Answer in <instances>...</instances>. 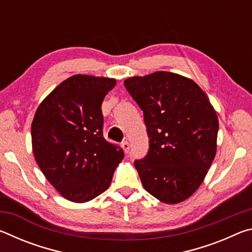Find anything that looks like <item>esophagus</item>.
I'll return each instance as SVG.
<instances>
[{
	"instance_id": "1",
	"label": "esophagus",
	"mask_w": 252,
	"mask_h": 252,
	"mask_svg": "<svg viewBox=\"0 0 252 252\" xmlns=\"http://www.w3.org/2000/svg\"><path fill=\"white\" fill-rule=\"evenodd\" d=\"M122 148H123V150L126 151V153H127L129 152V150H130V143H129V141H123L122 142Z\"/></svg>"
}]
</instances>
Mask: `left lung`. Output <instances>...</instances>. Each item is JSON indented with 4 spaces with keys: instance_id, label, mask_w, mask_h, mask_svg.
Returning a JSON list of instances; mask_svg holds the SVG:
<instances>
[{
    "instance_id": "obj_1",
    "label": "left lung",
    "mask_w": 252,
    "mask_h": 252,
    "mask_svg": "<svg viewBox=\"0 0 252 252\" xmlns=\"http://www.w3.org/2000/svg\"><path fill=\"white\" fill-rule=\"evenodd\" d=\"M125 87L143 111L146 157L134 167L149 193L179 203L201 185L217 151L219 121L208 95L192 80L159 71L133 76Z\"/></svg>"
}]
</instances>
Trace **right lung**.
Listing matches in <instances>:
<instances>
[{
	"label": "right lung",
	"instance_id": "1",
	"mask_svg": "<svg viewBox=\"0 0 252 252\" xmlns=\"http://www.w3.org/2000/svg\"><path fill=\"white\" fill-rule=\"evenodd\" d=\"M116 80L76 74L59 84L37 108L31 135L41 171L60 194L87 202L108 189L125 158L103 136L102 102Z\"/></svg>",
	"mask_w": 252,
	"mask_h": 252
}]
</instances>
